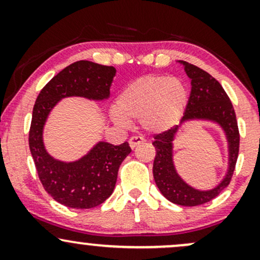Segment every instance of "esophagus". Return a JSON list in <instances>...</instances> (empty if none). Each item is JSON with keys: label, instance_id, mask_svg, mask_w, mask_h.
I'll use <instances>...</instances> for the list:
<instances>
[{"label": "esophagus", "instance_id": "34e87169", "mask_svg": "<svg viewBox=\"0 0 260 260\" xmlns=\"http://www.w3.org/2000/svg\"><path fill=\"white\" fill-rule=\"evenodd\" d=\"M143 142H144V138L140 136H133V137H131L129 140H128V143H129V147L132 149L136 148L137 145L142 144Z\"/></svg>", "mask_w": 260, "mask_h": 260}]
</instances>
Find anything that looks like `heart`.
I'll return each mask as SVG.
<instances>
[{"mask_svg": "<svg viewBox=\"0 0 260 260\" xmlns=\"http://www.w3.org/2000/svg\"><path fill=\"white\" fill-rule=\"evenodd\" d=\"M187 101L188 90L181 79L145 76L120 92L113 118L120 124H128L131 118H139L145 131L161 133L177 123Z\"/></svg>", "mask_w": 260, "mask_h": 260, "instance_id": "1", "label": "heart"}]
</instances>
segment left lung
<instances>
[{
  "instance_id": "8db88e82",
  "label": "left lung",
  "mask_w": 260,
  "mask_h": 260,
  "mask_svg": "<svg viewBox=\"0 0 260 260\" xmlns=\"http://www.w3.org/2000/svg\"><path fill=\"white\" fill-rule=\"evenodd\" d=\"M190 78L192 90L182 122L202 118L217 122L226 132L230 149L228 175L219 186L211 190H197L188 186L176 172L172 161V140L178 126L154 136L153 145L156 151L153 165L154 180L160 192L170 202L183 207H197L213 201L229 186L234 175L240 150V131L231 100L217 80L202 68L182 61Z\"/></svg>"
}]
</instances>
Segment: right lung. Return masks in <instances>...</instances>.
Masks as SVG:
<instances>
[{
	"mask_svg": "<svg viewBox=\"0 0 260 260\" xmlns=\"http://www.w3.org/2000/svg\"><path fill=\"white\" fill-rule=\"evenodd\" d=\"M116 74L112 66L77 61L67 66L41 89L32 109L29 148L39 180L47 193L68 208L98 207L112 194L122 161L131 153L127 142L121 145L100 142L76 162H62L46 153L43 128L52 107L66 96L107 99Z\"/></svg>",
	"mask_w": 260,
	"mask_h": 260,
	"instance_id": "right-lung-1",
	"label": "right lung"
}]
</instances>
